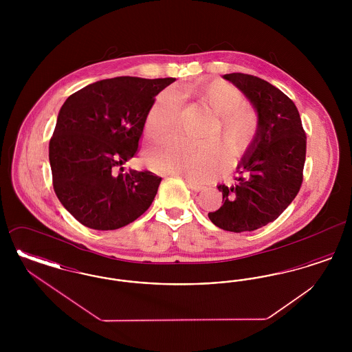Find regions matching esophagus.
<instances>
[{
	"label": "esophagus",
	"mask_w": 352,
	"mask_h": 352,
	"mask_svg": "<svg viewBox=\"0 0 352 352\" xmlns=\"http://www.w3.org/2000/svg\"><path fill=\"white\" fill-rule=\"evenodd\" d=\"M184 181L187 182V186L190 187V190L194 191V192H199L201 190H203V186H201V184H195V182H192L190 179H184Z\"/></svg>",
	"instance_id": "1"
}]
</instances>
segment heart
I'll return each instance as SVG.
<instances>
[{
    "mask_svg": "<svg viewBox=\"0 0 352 352\" xmlns=\"http://www.w3.org/2000/svg\"><path fill=\"white\" fill-rule=\"evenodd\" d=\"M188 94L215 113L208 138L221 137L232 157H241L250 151L258 133V118L251 107L243 104L244 96L240 89L223 80H212L191 85ZM181 107L182 100L177 91H162L146 115V135L151 140H160L173 133L178 124ZM146 160L155 171L206 182L218 177L226 168L228 153L219 141L198 146L179 138H171L151 151Z\"/></svg>",
    "mask_w": 352,
    "mask_h": 352,
    "instance_id": "obj_1",
    "label": "heart"
}]
</instances>
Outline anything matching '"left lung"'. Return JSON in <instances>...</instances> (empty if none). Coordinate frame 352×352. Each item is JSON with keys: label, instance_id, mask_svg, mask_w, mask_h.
<instances>
[{"label": "left lung", "instance_id": "1", "mask_svg": "<svg viewBox=\"0 0 352 352\" xmlns=\"http://www.w3.org/2000/svg\"><path fill=\"white\" fill-rule=\"evenodd\" d=\"M251 101L258 133L237 166L232 186L219 184L223 201L210 220L224 231H254L278 218L297 197L303 179L306 133L296 104L277 87L257 76H223Z\"/></svg>", "mask_w": 352, "mask_h": 352}]
</instances>
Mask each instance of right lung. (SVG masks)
Returning a JSON list of instances; mask_svg holds the SVG:
<instances>
[{"mask_svg": "<svg viewBox=\"0 0 352 352\" xmlns=\"http://www.w3.org/2000/svg\"><path fill=\"white\" fill-rule=\"evenodd\" d=\"M173 82L175 78L105 79L62 105L49 145L52 186L85 227L118 230L151 207L162 178L148 170L118 168L135 154L153 101Z\"/></svg>", "mask_w": 352, "mask_h": 352, "instance_id": "1", "label": "right lung"}]
</instances>
